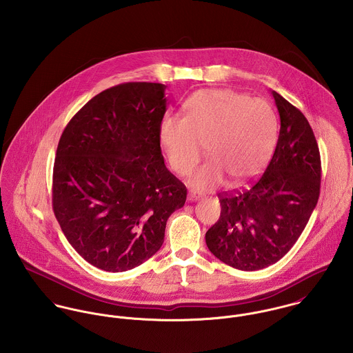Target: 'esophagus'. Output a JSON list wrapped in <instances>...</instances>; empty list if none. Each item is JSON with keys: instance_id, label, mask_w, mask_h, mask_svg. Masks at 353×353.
<instances>
[{"instance_id": "1", "label": "esophagus", "mask_w": 353, "mask_h": 353, "mask_svg": "<svg viewBox=\"0 0 353 353\" xmlns=\"http://www.w3.org/2000/svg\"><path fill=\"white\" fill-rule=\"evenodd\" d=\"M188 200L190 202L197 201V200H200V196H197L196 193H193V192H189V194H188Z\"/></svg>"}]
</instances>
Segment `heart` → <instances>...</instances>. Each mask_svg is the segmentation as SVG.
<instances>
[{"mask_svg":"<svg viewBox=\"0 0 353 353\" xmlns=\"http://www.w3.org/2000/svg\"><path fill=\"white\" fill-rule=\"evenodd\" d=\"M185 117L165 115L159 125V141L170 167L189 175L202 156L210 159L190 179L196 190L224 182L234 186L256 176L274 150L279 121L273 107L231 90H203L183 104Z\"/></svg>","mask_w":353,"mask_h":353,"instance_id":"b5f03b06","label":"heart"}]
</instances>
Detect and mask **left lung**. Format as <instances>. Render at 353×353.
<instances>
[{
	"mask_svg": "<svg viewBox=\"0 0 353 353\" xmlns=\"http://www.w3.org/2000/svg\"><path fill=\"white\" fill-rule=\"evenodd\" d=\"M280 115L274 153L250 188L221 193L220 219L205 235L216 258L239 270H259L281 259L302 235L316 206L321 156L302 111L272 91Z\"/></svg>",
	"mask_w": 353,
	"mask_h": 353,
	"instance_id": "1",
	"label": "left lung"
}]
</instances>
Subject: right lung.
I'll list each match as a JSON object with an SVG mask.
<instances>
[{"label": "right lung", "mask_w": 353, "mask_h": 353, "mask_svg": "<svg viewBox=\"0 0 353 353\" xmlns=\"http://www.w3.org/2000/svg\"><path fill=\"white\" fill-rule=\"evenodd\" d=\"M165 110L164 84H119L88 101L59 139L54 214L73 249L101 270L125 272L150 259L168 217L186 201L161 154Z\"/></svg>", "instance_id": "obj_1"}]
</instances>
